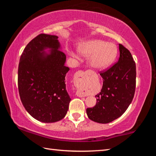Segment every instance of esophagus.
Listing matches in <instances>:
<instances>
[{"label": "esophagus", "instance_id": "34e87169", "mask_svg": "<svg viewBox=\"0 0 156 156\" xmlns=\"http://www.w3.org/2000/svg\"><path fill=\"white\" fill-rule=\"evenodd\" d=\"M76 76H77V80H78V84L80 83H84L87 81V78L85 77V73L83 70H79L76 73ZM76 95L79 97H84L87 96V94L85 93H83V91L80 89H78L76 92Z\"/></svg>", "mask_w": 156, "mask_h": 156}]
</instances>
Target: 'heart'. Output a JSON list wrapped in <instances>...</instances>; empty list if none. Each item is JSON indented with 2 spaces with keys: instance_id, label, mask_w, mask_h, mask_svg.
<instances>
[{
  "instance_id": "b5f03b06",
  "label": "heart",
  "mask_w": 156,
  "mask_h": 156,
  "mask_svg": "<svg viewBox=\"0 0 156 156\" xmlns=\"http://www.w3.org/2000/svg\"><path fill=\"white\" fill-rule=\"evenodd\" d=\"M79 51L84 56H90L89 63L96 69H104L112 65L118 53L114 44L100 40L87 42L79 47Z\"/></svg>"
}]
</instances>
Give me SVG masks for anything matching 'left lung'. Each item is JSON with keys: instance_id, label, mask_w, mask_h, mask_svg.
<instances>
[{"instance_id": "left-lung-1", "label": "left lung", "mask_w": 156, "mask_h": 156, "mask_svg": "<svg viewBox=\"0 0 156 156\" xmlns=\"http://www.w3.org/2000/svg\"><path fill=\"white\" fill-rule=\"evenodd\" d=\"M119 50L118 61L100 72L103 84L96 95V106L87 109L89 118L94 122H112L125 112L133 100L136 84V62L122 44H119Z\"/></svg>"}]
</instances>
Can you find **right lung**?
I'll use <instances>...</instances> for the list:
<instances>
[{
    "mask_svg": "<svg viewBox=\"0 0 156 156\" xmlns=\"http://www.w3.org/2000/svg\"><path fill=\"white\" fill-rule=\"evenodd\" d=\"M52 49L46 57L41 51ZM58 36L41 34L23 50L18 69V87L27 112L43 122H54L67 114L71 98L66 90V55L58 49Z\"/></svg>",
    "mask_w": 156,
    "mask_h": 156,
    "instance_id": "1",
    "label": "right lung"
}]
</instances>
